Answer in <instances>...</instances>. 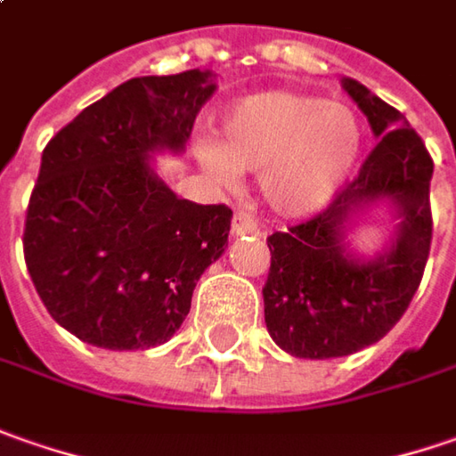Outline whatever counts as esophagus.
<instances>
[{"label":"esophagus","instance_id":"34e87169","mask_svg":"<svg viewBox=\"0 0 456 456\" xmlns=\"http://www.w3.org/2000/svg\"><path fill=\"white\" fill-rule=\"evenodd\" d=\"M232 234L234 237H242V234H255V237H259L262 229H259L257 219H252L249 214L237 212L232 216Z\"/></svg>","mask_w":456,"mask_h":456}]
</instances>
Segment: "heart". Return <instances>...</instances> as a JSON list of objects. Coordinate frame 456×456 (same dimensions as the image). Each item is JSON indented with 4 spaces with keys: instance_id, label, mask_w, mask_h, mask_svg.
<instances>
[{
    "instance_id": "heart-1",
    "label": "heart",
    "mask_w": 456,
    "mask_h": 456,
    "mask_svg": "<svg viewBox=\"0 0 456 456\" xmlns=\"http://www.w3.org/2000/svg\"><path fill=\"white\" fill-rule=\"evenodd\" d=\"M224 143L204 138L197 153L216 183L259 171L265 199L277 212H315L348 179L361 153L355 113L318 95L273 90L232 105L222 118Z\"/></svg>"
}]
</instances>
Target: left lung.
<instances>
[{
	"mask_svg": "<svg viewBox=\"0 0 456 456\" xmlns=\"http://www.w3.org/2000/svg\"><path fill=\"white\" fill-rule=\"evenodd\" d=\"M343 87L379 143L322 212L267 237L273 257L262 288L273 340L290 355L315 361L381 340L411 303L432 247L434 161L421 135L358 80L343 77ZM379 200L395 207L402 224L384 256L358 260L345 252V229L354 213Z\"/></svg>",
	"mask_w": 456,
	"mask_h": 456,
	"instance_id": "obj_1",
	"label": "left lung"
}]
</instances>
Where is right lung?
I'll return each mask as SVG.
<instances>
[{
    "instance_id": "add662e5",
    "label": "right lung",
    "mask_w": 456,
    "mask_h": 456,
    "mask_svg": "<svg viewBox=\"0 0 456 456\" xmlns=\"http://www.w3.org/2000/svg\"><path fill=\"white\" fill-rule=\"evenodd\" d=\"M214 90L209 70L134 77L42 151L24 262L47 313L83 343H166L201 273L222 257L232 209L179 199L149 164L153 151H183Z\"/></svg>"
}]
</instances>
